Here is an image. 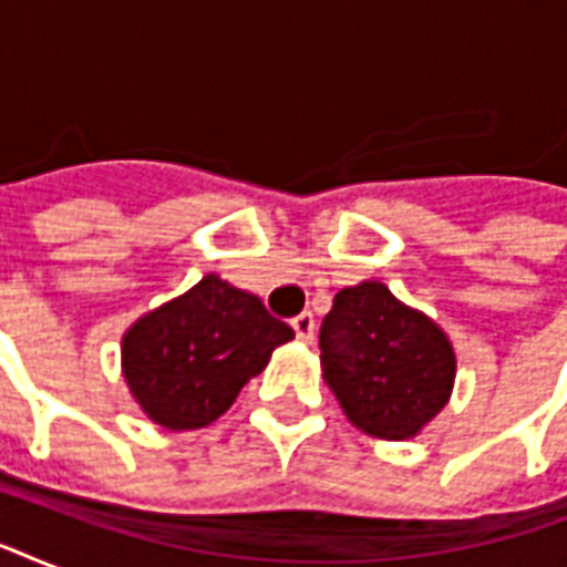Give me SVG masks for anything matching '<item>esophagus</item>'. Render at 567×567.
Instances as JSON below:
<instances>
[{
    "label": "esophagus",
    "instance_id": "obj_1",
    "mask_svg": "<svg viewBox=\"0 0 567 567\" xmlns=\"http://www.w3.org/2000/svg\"><path fill=\"white\" fill-rule=\"evenodd\" d=\"M291 327L302 344H311V338H315V315H311V311H302V315H297V318L291 320Z\"/></svg>",
    "mask_w": 567,
    "mask_h": 567
}]
</instances>
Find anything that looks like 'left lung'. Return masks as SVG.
Segmentation results:
<instances>
[{"mask_svg": "<svg viewBox=\"0 0 567 567\" xmlns=\"http://www.w3.org/2000/svg\"><path fill=\"white\" fill-rule=\"evenodd\" d=\"M320 362L347 417L391 441L417 435L444 409L456 377L447 336L382 282L336 293L320 323Z\"/></svg>", "mask_w": 567, "mask_h": 567, "instance_id": "left-lung-1", "label": "left lung"}]
</instances>
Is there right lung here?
I'll list each match as a JSON object with an SVG mask.
<instances>
[{
    "label": "right lung",
    "instance_id": "obj_1",
    "mask_svg": "<svg viewBox=\"0 0 567 567\" xmlns=\"http://www.w3.org/2000/svg\"><path fill=\"white\" fill-rule=\"evenodd\" d=\"M293 329L265 302L203 276L188 293L150 311L123 338V373L132 394L167 430L217 421L249 377L265 371Z\"/></svg>",
    "mask_w": 567,
    "mask_h": 567
}]
</instances>
